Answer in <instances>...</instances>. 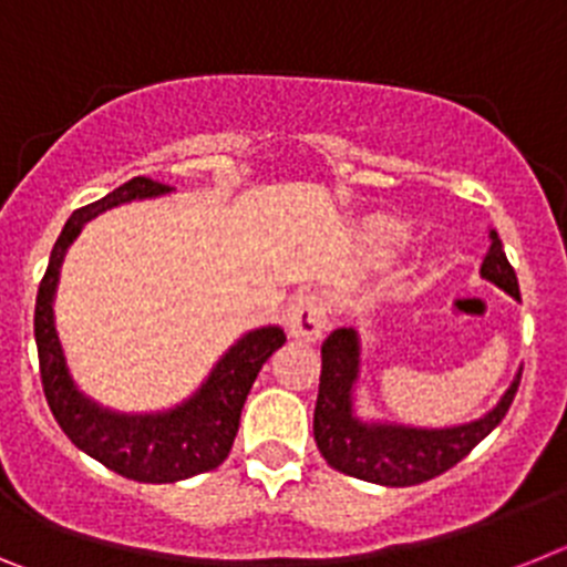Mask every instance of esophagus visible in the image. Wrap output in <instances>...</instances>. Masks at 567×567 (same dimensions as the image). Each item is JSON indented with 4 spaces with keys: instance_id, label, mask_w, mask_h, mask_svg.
Segmentation results:
<instances>
[{
    "instance_id": "obj_1",
    "label": "esophagus",
    "mask_w": 567,
    "mask_h": 567,
    "mask_svg": "<svg viewBox=\"0 0 567 567\" xmlns=\"http://www.w3.org/2000/svg\"><path fill=\"white\" fill-rule=\"evenodd\" d=\"M327 327V303L318 295H295L287 307V329L295 340H318Z\"/></svg>"
}]
</instances>
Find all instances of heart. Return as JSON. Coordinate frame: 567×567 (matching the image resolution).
Masks as SVG:
<instances>
[{
  "label": "heart",
  "mask_w": 567,
  "mask_h": 567,
  "mask_svg": "<svg viewBox=\"0 0 567 567\" xmlns=\"http://www.w3.org/2000/svg\"><path fill=\"white\" fill-rule=\"evenodd\" d=\"M365 247L378 258H392L412 240V227L400 218H372L365 224Z\"/></svg>",
  "instance_id": "b5f03b06"
}]
</instances>
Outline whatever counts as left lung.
<instances>
[{
    "label": "left lung",
    "mask_w": 567,
    "mask_h": 567,
    "mask_svg": "<svg viewBox=\"0 0 567 567\" xmlns=\"http://www.w3.org/2000/svg\"><path fill=\"white\" fill-rule=\"evenodd\" d=\"M488 252L483 258L480 275L491 280L505 295L519 300L517 275L505 258L503 240L497 229H488ZM320 389L315 405V443L332 468L365 483L405 488L457 465L465 454L488 437L508 412L517 394L519 374L494 409L477 420L443 429L392 423V420L363 417L358 412L360 372H363V340L354 327H340L320 346Z\"/></svg>",
    "instance_id": "obj_1"
}]
</instances>
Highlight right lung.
Wrapping results in <instances>:
<instances>
[{
	"instance_id": "right-lung-1",
	"label": "right lung",
	"mask_w": 567,
	"mask_h": 567,
	"mask_svg": "<svg viewBox=\"0 0 567 567\" xmlns=\"http://www.w3.org/2000/svg\"><path fill=\"white\" fill-rule=\"evenodd\" d=\"M167 193L173 189L138 175L104 195L102 202L87 204L70 215L50 252L33 315L44 398L56 423L76 449L135 483H178L221 465L233 449L240 409L247 403L260 365L267 363L275 349L287 343L280 327L244 332L215 360L204 383L189 398L158 412H118L82 392V385L70 372L53 312L64 255L84 224L102 213L130 202L162 198Z\"/></svg>"
}]
</instances>
